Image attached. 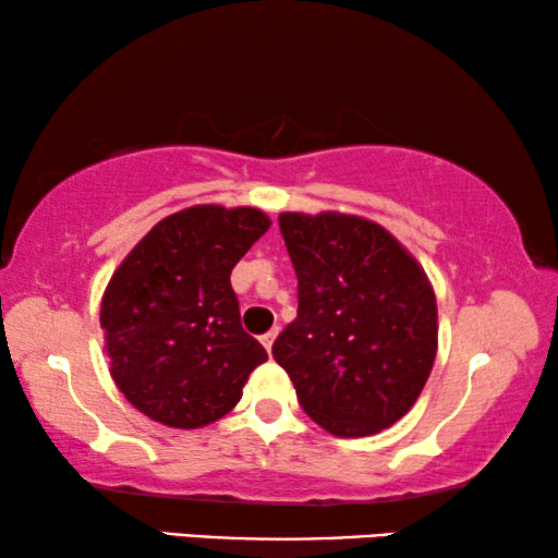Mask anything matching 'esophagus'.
Segmentation results:
<instances>
[{
  "label": "esophagus",
  "instance_id": "esophagus-1",
  "mask_svg": "<svg viewBox=\"0 0 558 558\" xmlns=\"http://www.w3.org/2000/svg\"><path fill=\"white\" fill-rule=\"evenodd\" d=\"M277 335H279V327H274V330H269L266 335H262V345L269 350L271 353V345H274V340H277Z\"/></svg>",
  "mask_w": 558,
  "mask_h": 558
}]
</instances>
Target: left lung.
<instances>
[{"mask_svg":"<svg viewBox=\"0 0 558 558\" xmlns=\"http://www.w3.org/2000/svg\"><path fill=\"white\" fill-rule=\"evenodd\" d=\"M296 319L271 355L335 437H368L414 407L437 357V296L422 264L368 218L281 213Z\"/></svg>","mask_w":558,"mask_h":558,"instance_id":"obj_1","label":"left lung"}]
</instances>
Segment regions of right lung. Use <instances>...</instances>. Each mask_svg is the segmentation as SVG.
<instances>
[{
	"label": "right lung",
	"instance_id": "1",
	"mask_svg": "<svg viewBox=\"0 0 558 558\" xmlns=\"http://www.w3.org/2000/svg\"><path fill=\"white\" fill-rule=\"evenodd\" d=\"M258 208L193 205L159 220L101 300L111 378L144 416L201 429L241 401L266 350L241 327L231 271L269 231Z\"/></svg>",
	"mask_w": 558,
	"mask_h": 558
}]
</instances>
